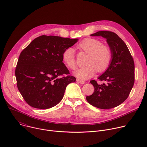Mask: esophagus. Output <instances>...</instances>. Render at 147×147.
<instances>
[{
  "label": "esophagus",
  "instance_id": "obj_1",
  "mask_svg": "<svg viewBox=\"0 0 147 147\" xmlns=\"http://www.w3.org/2000/svg\"><path fill=\"white\" fill-rule=\"evenodd\" d=\"M77 81L80 84H85V81H83V80H79V79H77Z\"/></svg>",
  "mask_w": 147,
  "mask_h": 147
}]
</instances>
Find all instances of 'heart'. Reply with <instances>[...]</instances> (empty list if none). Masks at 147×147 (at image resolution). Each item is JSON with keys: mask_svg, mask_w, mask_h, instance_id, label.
Segmentation results:
<instances>
[{"mask_svg": "<svg viewBox=\"0 0 147 147\" xmlns=\"http://www.w3.org/2000/svg\"><path fill=\"white\" fill-rule=\"evenodd\" d=\"M80 51L88 53L86 67L77 70L74 75L80 79L87 80L92 77L97 70L103 71L109 66L112 60V51L107 45L95 38H87L77 45ZM62 60L65 65L70 69L77 67L75 51L72 48H67L62 53Z\"/></svg>", "mask_w": 147, "mask_h": 147, "instance_id": "b5f03b06", "label": "heart"}]
</instances>
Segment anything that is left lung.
Masks as SVG:
<instances>
[{"instance_id":"obj_1","label":"left lung","mask_w":147,"mask_h":147,"mask_svg":"<svg viewBox=\"0 0 147 147\" xmlns=\"http://www.w3.org/2000/svg\"><path fill=\"white\" fill-rule=\"evenodd\" d=\"M90 35L107 39L112 51V60L107 70L98 78L104 83L98 84L95 80H91L94 92L86 99L91 105L98 108H113L128 98L134 86V60L126 44L116 34L101 31Z\"/></svg>"}]
</instances>
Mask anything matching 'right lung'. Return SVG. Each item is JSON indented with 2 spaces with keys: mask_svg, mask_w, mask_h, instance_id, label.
<instances>
[{
  "mask_svg": "<svg viewBox=\"0 0 147 147\" xmlns=\"http://www.w3.org/2000/svg\"><path fill=\"white\" fill-rule=\"evenodd\" d=\"M78 39L42 35L34 39L20 55L15 75L20 92L30 106L49 109L63 98L67 86L76 78L69 74L62 53Z\"/></svg>",
  "mask_w": 147,
  "mask_h": 147,
  "instance_id": "right-lung-1",
  "label": "right lung"
}]
</instances>
